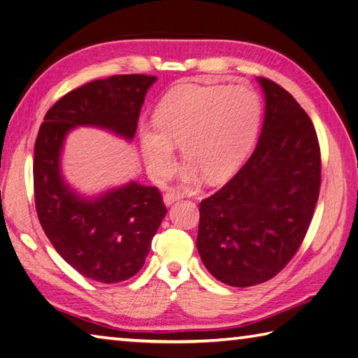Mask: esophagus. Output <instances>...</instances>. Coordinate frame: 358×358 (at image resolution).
Here are the masks:
<instances>
[{
    "label": "esophagus",
    "mask_w": 358,
    "mask_h": 358,
    "mask_svg": "<svg viewBox=\"0 0 358 358\" xmlns=\"http://www.w3.org/2000/svg\"><path fill=\"white\" fill-rule=\"evenodd\" d=\"M181 198H182V195L180 192H176V190H169V192H166L163 195V203H164V206L169 207L172 203L178 201V199H181Z\"/></svg>",
    "instance_id": "34e87169"
}]
</instances>
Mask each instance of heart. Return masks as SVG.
I'll use <instances>...</instances> for the list:
<instances>
[{
	"mask_svg": "<svg viewBox=\"0 0 358 358\" xmlns=\"http://www.w3.org/2000/svg\"><path fill=\"white\" fill-rule=\"evenodd\" d=\"M261 99L247 87H181L166 96L155 111V124L141 123L140 151L157 181L176 168V145L189 163L185 182L201 173L218 181L234 173L250 154L259 129Z\"/></svg>",
	"mask_w": 358,
	"mask_h": 358,
	"instance_id": "1",
	"label": "heart"
}]
</instances>
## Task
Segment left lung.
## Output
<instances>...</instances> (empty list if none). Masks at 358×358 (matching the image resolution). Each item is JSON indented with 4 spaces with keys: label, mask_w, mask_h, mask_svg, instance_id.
Listing matches in <instances>:
<instances>
[{
    "label": "left lung",
    "mask_w": 358,
    "mask_h": 358,
    "mask_svg": "<svg viewBox=\"0 0 358 358\" xmlns=\"http://www.w3.org/2000/svg\"><path fill=\"white\" fill-rule=\"evenodd\" d=\"M257 82L265 115L255 151L199 204L198 253L212 276L230 287L261 284L292 261L320 189V149L308 114L273 80Z\"/></svg>",
    "instance_id": "obj_1"
}]
</instances>
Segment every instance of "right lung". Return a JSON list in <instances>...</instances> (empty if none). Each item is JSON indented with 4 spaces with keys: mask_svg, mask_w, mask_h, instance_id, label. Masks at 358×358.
I'll return each instance as SVG.
<instances>
[{
    "mask_svg": "<svg viewBox=\"0 0 358 358\" xmlns=\"http://www.w3.org/2000/svg\"><path fill=\"white\" fill-rule=\"evenodd\" d=\"M155 76L123 74L70 91L47 111L35 143L33 186L41 226L65 262L82 276L115 284L143 267L168 213L159 189L137 181L87 195L62 173L65 138L79 127L131 141Z\"/></svg>",
    "mask_w": 358,
    "mask_h": 358,
    "instance_id": "right-lung-1",
    "label": "right lung"
}]
</instances>
